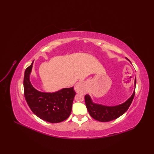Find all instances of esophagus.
Here are the masks:
<instances>
[{"mask_svg":"<svg viewBox=\"0 0 154 154\" xmlns=\"http://www.w3.org/2000/svg\"><path fill=\"white\" fill-rule=\"evenodd\" d=\"M84 88H85L84 83L82 82H80L76 83L75 87H74V89H75V91L76 92H80L84 90Z\"/></svg>","mask_w":154,"mask_h":154,"instance_id":"obj_1","label":"esophagus"}]
</instances>
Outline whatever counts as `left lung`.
I'll list each match as a JSON object with an SVG mask.
<instances>
[{"mask_svg":"<svg viewBox=\"0 0 154 154\" xmlns=\"http://www.w3.org/2000/svg\"><path fill=\"white\" fill-rule=\"evenodd\" d=\"M136 78H135V88H136ZM135 89L132 96L127 101L122 104L116 106H106L95 103L92 101L91 96L88 94L85 96V101L88 113L92 118L101 122H108L118 118L128 110L133 101Z\"/></svg>","mask_w":154,"mask_h":154,"instance_id":"obj_1","label":"left lung"}]
</instances>
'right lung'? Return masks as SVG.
I'll list each match as a JSON object with an SVG mask.
<instances>
[{
	"label": "right lung",
	"instance_id": "obj_1",
	"mask_svg": "<svg viewBox=\"0 0 154 154\" xmlns=\"http://www.w3.org/2000/svg\"><path fill=\"white\" fill-rule=\"evenodd\" d=\"M33 62L24 73V91L27 105L32 112L45 122L52 123L62 122L71 114L76 92L73 87L63 88L54 92L36 90L29 79Z\"/></svg>",
	"mask_w": 154,
	"mask_h": 154
}]
</instances>
